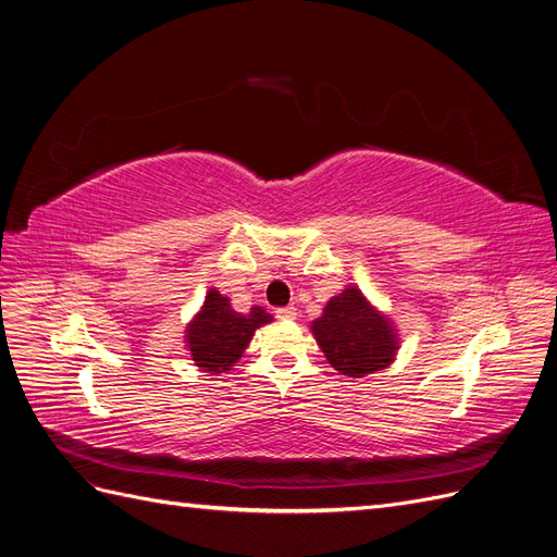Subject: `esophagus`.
Wrapping results in <instances>:
<instances>
[{
	"instance_id": "1",
	"label": "esophagus",
	"mask_w": 557,
	"mask_h": 557,
	"mask_svg": "<svg viewBox=\"0 0 557 557\" xmlns=\"http://www.w3.org/2000/svg\"><path fill=\"white\" fill-rule=\"evenodd\" d=\"M276 318L278 320H295L297 318V309L295 307H281V309H276Z\"/></svg>"
}]
</instances>
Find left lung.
I'll return each mask as SVG.
<instances>
[{
  "label": "left lung",
  "mask_w": 557,
  "mask_h": 557,
  "mask_svg": "<svg viewBox=\"0 0 557 557\" xmlns=\"http://www.w3.org/2000/svg\"><path fill=\"white\" fill-rule=\"evenodd\" d=\"M311 332L327 362L350 379L381 372L399 348L391 318L369 305L356 285L327 301L323 315L311 323Z\"/></svg>",
  "instance_id": "left-lung-1"
}]
</instances>
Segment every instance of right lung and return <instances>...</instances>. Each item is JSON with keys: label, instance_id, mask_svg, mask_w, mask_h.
Wrapping results in <instances>:
<instances>
[{"label": "right lung", "instance_id": "1", "mask_svg": "<svg viewBox=\"0 0 557 557\" xmlns=\"http://www.w3.org/2000/svg\"><path fill=\"white\" fill-rule=\"evenodd\" d=\"M267 323H272V315L262 307L239 313L230 307L227 297L211 288L205 307L185 330V346L201 372L223 374L244 356L256 330Z\"/></svg>", "mask_w": 557, "mask_h": 557}]
</instances>
